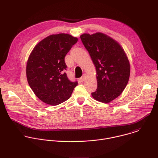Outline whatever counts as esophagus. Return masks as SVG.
Instances as JSON below:
<instances>
[{"instance_id":"esophagus-1","label":"esophagus","mask_w":158,"mask_h":158,"mask_svg":"<svg viewBox=\"0 0 158 158\" xmlns=\"http://www.w3.org/2000/svg\"><path fill=\"white\" fill-rule=\"evenodd\" d=\"M85 76L84 75L82 77L80 78V81H81V82H84V80H85Z\"/></svg>"}]
</instances>
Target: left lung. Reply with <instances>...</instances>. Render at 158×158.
I'll list each match as a JSON object with an SVG mask.
<instances>
[{"instance_id": "left-lung-1", "label": "left lung", "mask_w": 158, "mask_h": 158, "mask_svg": "<svg viewBox=\"0 0 158 158\" xmlns=\"http://www.w3.org/2000/svg\"><path fill=\"white\" fill-rule=\"evenodd\" d=\"M96 67L98 88L93 98L109 103L117 98L126 87L130 76V64L121 45L109 36L97 32L80 36Z\"/></svg>"}]
</instances>
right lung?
Instances as JSON below:
<instances>
[{"label":"right lung","instance_id":"right-lung-1","mask_svg":"<svg viewBox=\"0 0 158 158\" xmlns=\"http://www.w3.org/2000/svg\"><path fill=\"white\" fill-rule=\"evenodd\" d=\"M78 39L67 34H52L40 41L31 52L26 66L29 86L46 104L56 106L71 97L78 84L64 73V58Z\"/></svg>","mask_w":158,"mask_h":158}]
</instances>
